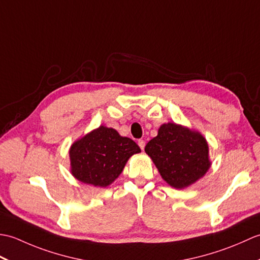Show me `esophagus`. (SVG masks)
<instances>
[{
    "label": "esophagus",
    "mask_w": 260,
    "mask_h": 260,
    "mask_svg": "<svg viewBox=\"0 0 260 260\" xmlns=\"http://www.w3.org/2000/svg\"><path fill=\"white\" fill-rule=\"evenodd\" d=\"M137 144H139V146L141 147L142 151L144 150V147H145V141L144 140H139V142H137Z\"/></svg>",
    "instance_id": "34e87169"
}]
</instances>
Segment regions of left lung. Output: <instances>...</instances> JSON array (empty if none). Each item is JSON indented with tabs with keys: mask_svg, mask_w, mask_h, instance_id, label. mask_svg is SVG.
Instances as JSON below:
<instances>
[{
	"mask_svg": "<svg viewBox=\"0 0 260 260\" xmlns=\"http://www.w3.org/2000/svg\"><path fill=\"white\" fill-rule=\"evenodd\" d=\"M145 152L164 181L176 189L194 183L207 173L211 164L204 137L174 123L159 127L157 136L146 144Z\"/></svg>",
	"mask_w": 260,
	"mask_h": 260,
	"instance_id": "1",
	"label": "left lung"
}]
</instances>
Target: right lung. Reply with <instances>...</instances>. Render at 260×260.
I'll list each match as a JSON object with an SVG mask.
<instances>
[{"label": "right lung", "instance_id": "1", "mask_svg": "<svg viewBox=\"0 0 260 260\" xmlns=\"http://www.w3.org/2000/svg\"><path fill=\"white\" fill-rule=\"evenodd\" d=\"M140 152L133 140L101 126L71 145V172L84 183L107 186L118 178L127 159Z\"/></svg>", "mask_w": 260, "mask_h": 260}]
</instances>
